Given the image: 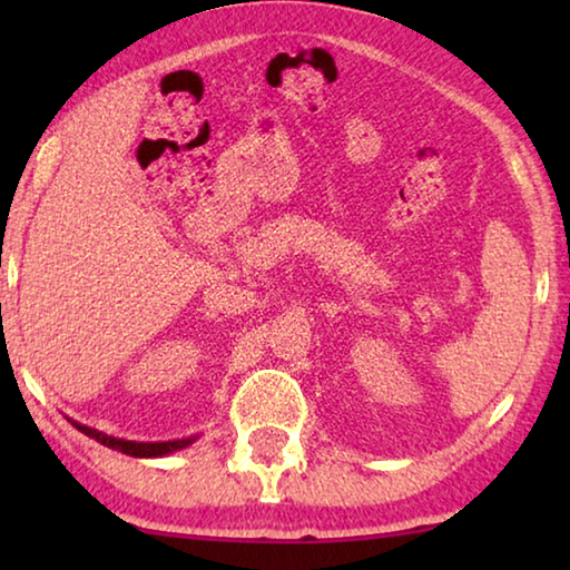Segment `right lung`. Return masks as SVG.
<instances>
[{"mask_svg": "<svg viewBox=\"0 0 570 570\" xmlns=\"http://www.w3.org/2000/svg\"><path fill=\"white\" fill-rule=\"evenodd\" d=\"M77 430L85 432V435L98 440L100 445L110 448V450H118L122 455H130V458H163V455H170V452L188 448L193 440L196 438H186V440H168V442H135V440H120V438H112V435H105V432H98L88 428V424H80V422H72Z\"/></svg>", "mask_w": 570, "mask_h": 570, "instance_id": "obj_1", "label": "right lung"}]
</instances>
